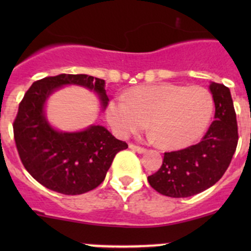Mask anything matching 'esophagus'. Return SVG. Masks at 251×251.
Instances as JSON below:
<instances>
[{"label":"esophagus","instance_id":"esophagus-1","mask_svg":"<svg viewBox=\"0 0 251 251\" xmlns=\"http://www.w3.org/2000/svg\"><path fill=\"white\" fill-rule=\"evenodd\" d=\"M130 149H132V151H137V153H144L146 151V148H143V147H140V146H136V144L133 143H130Z\"/></svg>","mask_w":251,"mask_h":251}]
</instances>
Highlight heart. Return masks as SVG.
Returning a JSON list of instances; mask_svg holds the SVG:
<instances>
[{"mask_svg":"<svg viewBox=\"0 0 251 251\" xmlns=\"http://www.w3.org/2000/svg\"><path fill=\"white\" fill-rule=\"evenodd\" d=\"M214 102L201 86L143 85L131 88L125 97L111 100L107 119L121 137L149 128L159 146L181 149L201 138L212 116Z\"/></svg>","mask_w":251,"mask_h":251,"instance_id":"heart-1","label":"heart"}]
</instances>
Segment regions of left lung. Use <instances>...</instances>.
I'll return each instance as SVG.
<instances>
[{"label":"left lung","instance_id":"obj_1","mask_svg":"<svg viewBox=\"0 0 251 251\" xmlns=\"http://www.w3.org/2000/svg\"><path fill=\"white\" fill-rule=\"evenodd\" d=\"M215 120L199 143L164 153L155 174L148 176L151 188L171 198H186L214 186L228 169L238 144V125L229 88L211 82Z\"/></svg>","mask_w":251,"mask_h":251}]
</instances>
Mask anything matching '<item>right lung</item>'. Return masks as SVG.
<instances>
[{
    "instance_id": "obj_1",
    "label": "right lung",
    "mask_w": 251,
    "mask_h": 251,
    "mask_svg": "<svg viewBox=\"0 0 251 251\" xmlns=\"http://www.w3.org/2000/svg\"><path fill=\"white\" fill-rule=\"evenodd\" d=\"M64 85H78L100 96L107 107L104 80L85 74H60L35 81L19 103L13 123L14 141L23 165L50 191L76 196L97 188L114 156L127 148L105 127L92 125L80 132H60L48 124L45 103Z\"/></svg>"
}]
</instances>
